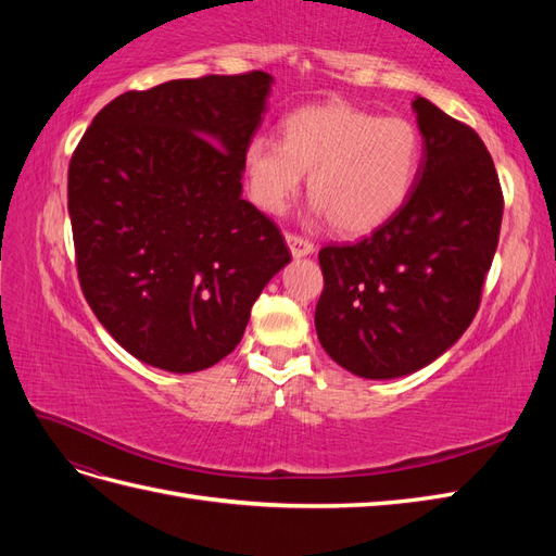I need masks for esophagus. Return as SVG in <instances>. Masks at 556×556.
<instances>
[{
  "mask_svg": "<svg viewBox=\"0 0 556 556\" xmlns=\"http://www.w3.org/2000/svg\"><path fill=\"white\" fill-rule=\"evenodd\" d=\"M285 241H288V248L292 252V257H296V260L311 255V252L315 250L311 241H306L304 237H296V233H288V237H285Z\"/></svg>",
  "mask_w": 556,
  "mask_h": 556,
  "instance_id": "esophagus-1",
  "label": "esophagus"
}]
</instances>
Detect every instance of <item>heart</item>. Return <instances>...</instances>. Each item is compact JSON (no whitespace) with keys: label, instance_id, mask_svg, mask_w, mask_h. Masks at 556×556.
Wrapping results in <instances>:
<instances>
[{"label":"heart","instance_id":"b5f03b06","mask_svg":"<svg viewBox=\"0 0 556 556\" xmlns=\"http://www.w3.org/2000/svg\"><path fill=\"white\" fill-rule=\"evenodd\" d=\"M422 164V137L406 117L345 102L304 106L282 121V141L257 134L243 166L255 206L280 215L308 172L311 211L343 237L382 227L406 204Z\"/></svg>","mask_w":556,"mask_h":556}]
</instances>
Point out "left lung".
<instances>
[{
    "label": "left lung",
    "instance_id": "obj_1",
    "mask_svg": "<svg viewBox=\"0 0 556 556\" xmlns=\"http://www.w3.org/2000/svg\"><path fill=\"white\" fill-rule=\"evenodd\" d=\"M413 111L425 148L406 204L359 243L319 250L317 339L368 380L415 374L462 339L498 245L503 194L482 139L425 97Z\"/></svg>",
    "mask_w": 556,
    "mask_h": 556
}]
</instances>
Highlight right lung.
<instances>
[{
    "instance_id": "obj_1",
    "label": "right lung",
    "mask_w": 556,
    "mask_h": 556,
    "mask_svg": "<svg viewBox=\"0 0 556 556\" xmlns=\"http://www.w3.org/2000/svg\"><path fill=\"white\" fill-rule=\"evenodd\" d=\"M274 76H204L125 92L70 164L80 290L129 355L204 371L239 345L290 250L241 197L243 150Z\"/></svg>"
}]
</instances>
